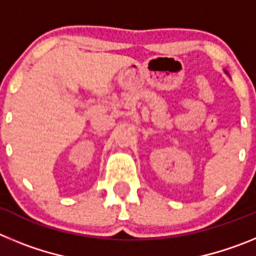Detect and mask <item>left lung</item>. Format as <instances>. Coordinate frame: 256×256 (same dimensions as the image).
<instances>
[{"label":"left lung","mask_w":256,"mask_h":256,"mask_svg":"<svg viewBox=\"0 0 256 256\" xmlns=\"http://www.w3.org/2000/svg\"><path fill=\"white\" fill-rule=\"evenodd\" d=\"M226 73H227V72H226ZM227 74H228V73H227Z\"/></svg>","instance_id":"obj_1"}]
</instances>
